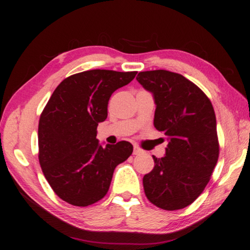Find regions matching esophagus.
I'll return each mask as SVG.
<instances>
[{
    "label": "esophagus",
    "mask_w": 250,
    "mask_h": 250,
    "mask_svg": "<svg viewBox=\"0 0 250 250\" xmlns=\"http://www.w3.org/2000/svg\"><path fill=\"white\" fill-rule=\"evenodd\" d=\"M141 153H143V150H141L139 146H133V154L134 155H139V154H141Z\"/></svg>",
    "instance_id": "esophagus-1"
}]
</instances>
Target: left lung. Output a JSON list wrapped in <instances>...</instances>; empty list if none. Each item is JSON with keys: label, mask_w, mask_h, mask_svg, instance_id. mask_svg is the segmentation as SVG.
Returning <instances> with one entry per match:
<instances>
[{"label": "left lung", "mask_w": 250, "mask_h": 250, "mask_svg": "<svg viewBox=\"0 0 250 250\" xmlns=\"http://www.w3.org/2000/svg\"><path fill=\"white\" fill-rule=\"evenodd\" d=\"M137 80L153 96V124L168 142L163 158L153 155V170L143 176L145 193L162 209L184 208L204 191L218 160L213 105L196 84L180 74L141 71Z\"/></svg>", "instance_id": "1"}]
</instances>
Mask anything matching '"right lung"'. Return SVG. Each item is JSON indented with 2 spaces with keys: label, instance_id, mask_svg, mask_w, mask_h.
Wrapping results in <instances>:
<instances>
[{
  "label": "right lung",
  "instance_id": "1",
  "mask_svg": "<svg viewBox=\"0 0 250 250\" xmlns=\"http://www.w3.org/2000/svg\"><path fill=\"white\" fill-rule=\"evenodd\" d=\"M137 71L92 69L58 84L42 112L39 159L46 180L62 201L88 206L107 194L113 171L132 154L130 142L104 146L97 126L107 119L108 101Z\"/></svg>",
  "mask_w": 250,
  "mask_h": 250
}]
</instances>
